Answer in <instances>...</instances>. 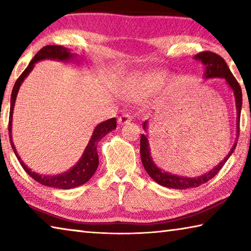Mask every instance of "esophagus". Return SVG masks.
<instances>
[{
	"label": "esophagus",
	"instance_id": "34e87169",
	"mask_svg": "<svg viewBox=\"0 0 251 251\" xmlns=\"http://www.w3.org/2000/svg\"><path fill=\"white\" fill-rule=\"evenodd\" d=\"M130 121H131V116L129 114H123L122 116L118 117V123H120L121 125L127 124V123H129Z\"/></svg>",
	"mask_w": 251,
	"mask_h": 251
}]
</instances>
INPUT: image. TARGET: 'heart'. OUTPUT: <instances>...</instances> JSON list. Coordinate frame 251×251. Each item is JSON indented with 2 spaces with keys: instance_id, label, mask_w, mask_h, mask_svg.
Returning a JSON list of instances; mask_svg holds the SVG:
<instances>
[{
  "instance_id": "obj_1",
  "label": "heart",
  "mask_w": 251,
  "mask_h": 251,
  "mask_svg": "<svg viewBox=\"0 0 251 251\" xmlns=\"http://www.w3.org/2000/svg\"><path fill=\"white\" fill-rule=\"evenodd\" d=\"M167 79L164 71H151L131 75L126 80L125 93L130 100H141L159 90Z\"/></svg>"
}]
</instances>
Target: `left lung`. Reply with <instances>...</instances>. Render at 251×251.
<instances>
[{
	"label": "left lung",
	"mask_w": 251,
	"mask_h": 251,
	"mask_svg": "<svg viewBox=\"0 0 251 251\" xmlns=\"http://www.w3.org/2000/svg\"><path fill=\"white\" fill-rule=\"evenodd\" d=\"M195 59L201 61L203 65H205V78H215L220 77L225 78L229 87L231 88L235 95L236 100V109H237V133H236V141L233 146L231 147L230 151L228 152V155L220 161V163L216 166L214 169L207 172L201 176L198 177H185V176H178L173 175L172 173L161 171L155 165L154 161L151 159V148L150 144H148V139L144 134L141 136V157H142V163L143 166L145 168L148 175L151 177V179H154L157 184H159L164 187H168V188L174 189H187V188H194V187H198L202 184H205L208 180H210L211 178H214L219 173L220 169L226 163L227 159L231 156V154L235 151L238 137H239V124H240V112H241V105H243V93H241V87L239 83L237 82V79L233 77L232 73L229 70L228 65L225 62V59L219 56L218 54L212 53V52H201L194 56ZM143 128L147 129V121L143 124Z\"/></svg>",
	"instance_id": "1"
}]
</instances>
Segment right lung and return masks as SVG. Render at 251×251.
Listing matches in <instances>:
<instances>
[{"label": "right lung", "mask_w": 251, "mask_h": 251, "mask_svg": "<svg viewBox=\"0 0 251 251\" xmlns=\"http://www.w3.org/2000/svg\"><path fill=\"white\" fill-rule=\"evenodd\" d=\"M56 59V61L61 62H70L74 61L76 58V55L71 53L69 49L64 48V46L59 45H46L44 48H42L39 52L36 53L35 56L32 58V61L29 62L28 66L24 70L22 74L20 75V77L16 79L14 84L13 91H12L11 95V107H10V118H8V134H10V143L13 148L15 156L18 157L21 166L24 168V171L26 172L29 176H31L34 180H36L40 184L53 187V188L58 189H71L78 187L80 185L85 184L91 179V177L94 175L97 167H99V154H97V144L104 137L106 134H108L109 131L116 128V118H109V120L105 121L95 127L93 135L88 142L86 148L83 152L80 159L77 161V164L74 167H72L69 171L59 174V175L55 176H43L40 174L34 173L29 169L26 165L23 163V160L20 158V156L16 151V148L14 146V143L12 141V118H13V109L14 104L16 100V96L20 90L21 84L23 83L25 77L31 73L35 63L43 61V59Z\"/></svg>", "instance_id": "right-lung-1"}]
</instances>
